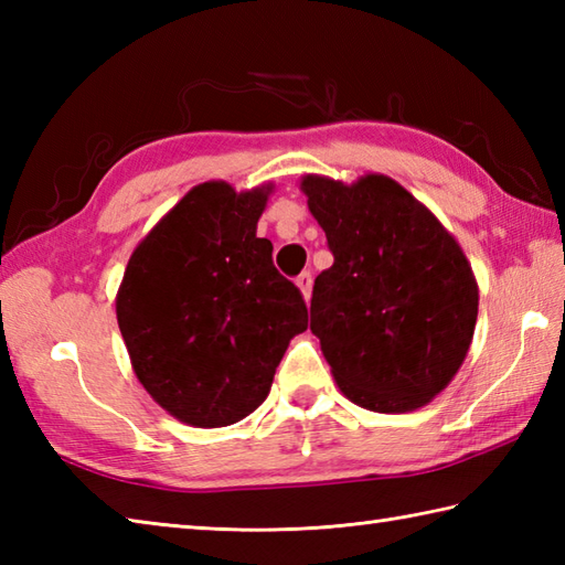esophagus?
I'll use <instances>...</instances> for the list:
<instances>
[{
	"mask_svg": "<svg viewBox=\"0 0 565 565\" xmlns=\"http://www.w3.org/2000/svg\"><path fill=\"white\" fill-rule=\"evenodd\" d=\"M296 286H298V289H301L303 298L308 301V298H310V291H313V274H310V271L298 274V276H296Z\"/></svg>",
	"mask_w": 565,
	"mask_h": 565,
	"instance_id": "obj_1",
	"label": "esophagus"
}]
</instances>
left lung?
Returning <instances> with one entry per match:
<instances>
[{
	"label": "left lung",
	"instance_id": "8db88e82",
	"mask_svg": "<svg viewBox=\"0 0 565 565\" xmlns=\"http://www.w3.org/2000/svg\"><path fill=\"white\" fill-rule=\"evenodd\" d=\"M328 237L310 330L340 391L374 413H411L449 386L478 318V284L435 213L383 174L342 184L306 174Z\"/></svg>",
	"mask_w": 565,
	"mask_h": 565
}]
</instances>
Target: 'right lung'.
<instances>
[{
  "mask_svg": "<svg viewBox=\"0 0 565 565\" xmlns=\"http://www.w3.org/2000/svg\"><path fill=\"white\" fill-rule=\"evenodd\" d=\"M271 186H194L134 249L116 296L130 364L179 423L225 427L269 395L286 347L308 328L257 221Z\"/></svg>",
  "mask_w": 565,
  "mask_h": 565,
  "instance_id": "1",
  "label": "right lung"
}]
</instances>
